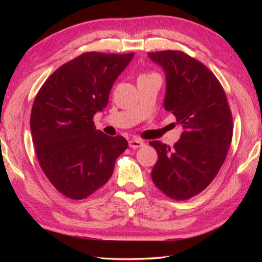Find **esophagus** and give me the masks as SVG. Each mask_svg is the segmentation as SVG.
<instances>
[{"mask_svg": "<svg viewBox=\"0 0 262 262\" xmlns=\"http://www.w3.org/2000/svg\"><path fill=\"white\" fill-rule=\"evenodd\" d=\"M128 143H129V147L133 148V149H137V148H140V147H142V145L144 144L141 140H136V139L135 140H130L129 142H128Z\"/></svg>", "mask_w": 262, "mask_h": 262, "instance_id": "34e87169", "label": "esophagus"}]
</instances>
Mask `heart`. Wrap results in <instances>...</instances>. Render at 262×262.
<instances>
[{"instance_id":"b5f03b06","label":"heart","mask_w":262,"mask_h":262,"mask_svg":"<svg viewBox=\"0 0 262 262\" xmlns=\"http://www.w3.org/2000/svg\"><path fill=\"white\" fill-rule=\"evenodd\" d=\"M149 75H154V74H151V73H145V74H142V75H140V77H145V76H149Z\"/></svg>"}]
</instances>
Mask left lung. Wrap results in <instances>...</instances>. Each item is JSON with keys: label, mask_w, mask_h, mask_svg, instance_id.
<instances>
[{"label": "left lung", "mask_w": 262, "mask_h": 262, "mask_svg": "<svg viewBox=\"0 0 262 262\" xmlns=\"http://www.w3.org/2000/svg\"><path fill=\"white\" fill-rule=\"evenodd\" d=\"M166 74L164 107L184 127L173 147L151 141L158 161L151 178L172 200L184 201L208 187L232 140L231 110L223 86L202 62L181 51L148 53Z\"/></svg>", "instance_id": "8db88e82"}]
</instances>
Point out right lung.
Returning a JSON list of instances; mask_svg holds the SVG:
<instances>
[{"label": "right lung", "instance_id": "1", "mask_svg": "<svg viewBox=\"0 0 262 262\" xmlns=\"http://www.w3.org/2000/svg\"><path fill=\"white\" fill-rule=\"evenodd\" d=\"M134 53H83L57 68L35 96L30 126L38 162L59 192L82 200L107 183L128 142L97 130L94 115Z\"/></svg>", "mask_w": 262, "mask_h": 262}]
</instances>
